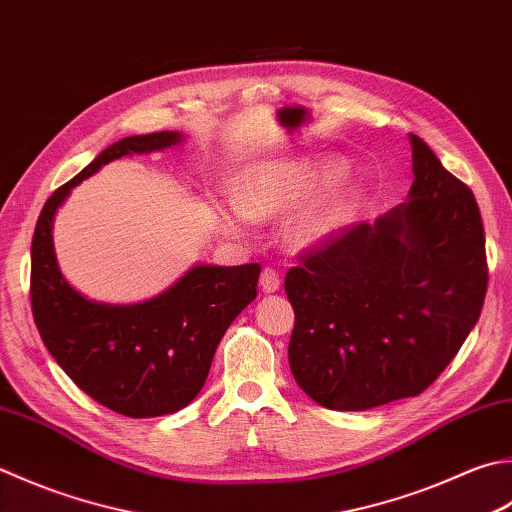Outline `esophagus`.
<instances>
[{"mask_svg":"<svg viewBox=\"0 0 512 512\" xmlns=\"http://www.w3.org/2000/svg\"><path fill=\"white\" fill-rule=\"evenodd\" d=\"M259 284H262L264 293H275L282 286V279H279V273L273 268H264L262 270V277H259Z\"/></svg>","mask_w":512,"mask_h":512,"instance_id":"esophagus-1","label":"esophagus"}]
</instances>
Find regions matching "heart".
I'll use <instances>...</instances> for the list:
<instances>
[{
	"mask_svg": "<svg viewBox=\"0 0 512 512\" xmlns=\"http://www.w3.org/2000/svg\"><path fill=\"white\" fill-rule=\"evenodd\" d=\"M348 168L339 159H279L250 168L237 197L222 210V222L230 230H246L253 219L284 217L297 213L286 226L288 244L299 250L315 248L333 237L353 219L359 190L335 186Z\"/></svg>",
	"mask_w": 512,
	"mask_h": 512,
	"instance_id": "heart-1",
	"label": "heart"
}]
</instances>
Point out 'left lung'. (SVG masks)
Masks as SVG:
<instances>
[{"label":"left lung","instance_id":"1","mask_svg":"<svg viewBox=\"0 0 512 512\" xmlns=\"http://www.w3.org/2000/svg\"><path fill=\"white\" fill-rule=\"evenodd\" d=\"M408 137L415 182L406 202L375 224L337 230L286 273L288 364L330 410L424 393L482 313L486 239L473 190L422 137Z\"/></svg>","mask_w":512,"mask_h":512}]
</instances>
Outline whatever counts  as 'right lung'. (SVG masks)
Here are the masks:
<instances>
[{"instance_id": "right-lung-1", "label": "right lung", "mask_w": 512, "mask_h": 512, "mask_svg": "<svg viewBox=\"0 0 512 512\" xmlns=\"http://www.w3.org/2000/svg\"><path fill=\"white\" fill-rule=\"evenodd\" d=\"M182 142V133L162 130L102 150L48 197L30 248V306L48 353L86 395L126 417L177 413L193 402L228 326L257 297L262 268L197 264L146 302H93L59 270L53 219L70 190L113 159Z\"/></svg>"}]
</instances>
